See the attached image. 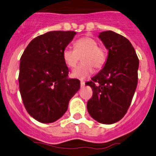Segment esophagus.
<instances>
[{
	"instance_id": "1",
	"label": "esophagus",
	"mask_w": 156,
	"mask_h": 156,
	"mask_svg": "<svg viewBox=\"0 0 156 156\" xmlns=\"http://www.w3.org/2000/svg\"><path fill=\"white\" fill-rule=\"evenodd\" d=\"M85 82L83 81H81V83H80V86H81V87H83L84 86H85Z\"/></svg>"
}]
</instances>
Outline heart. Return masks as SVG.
Here are the masks:
<instances>
[{"mask_svg":"<svg viewBox=\"0 0 156 156\" xmlns=\"http://www.w3.org/2000/svg\"><path fill=\"white\" fill-rule=\"evenodd\" d=\"M74 49L66 47L62 51L65 63L69 68H74L82 57L83 63L71 72V76L78 80H85L93 74L94 67L101 69L106 62L107 54L102 47L98 46L97 42L90 37H84L76 40Z\"/></svg>","mask_w":156,"mask_h":156,"instance_id":"heart-1","label":"heart"}]
</instances>
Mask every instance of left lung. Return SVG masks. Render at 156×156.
Wrapping results in <instances>:
<instances>
[{
  "label": "left lung",
  "instance_id": "1",
  "mask_svg": "<svg viewBox=\"0 0 156 156\" xmlns=\"http://www.w3.org/2000/svg\"><path fill=\"white\" fill-rule=\"evenodd\" d=\"M98 37L108 55L103 69L86 83L94 90L87 109L97 122L111 125L122 119L130 105L138 83L139 61L125 37L106 31Z\"/></svg>",
  "mask_w": 156,
  "mask_h": 156
}]
</instances>
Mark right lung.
<instances>
[{
    "label": "right lung",
    "mask_w": 156,
    "mask_h": 156,
    "mask_svg": "<svg viewBox=\"0 0 156 156\" xmlns=\"http://www.w3.org/2000/svg\"><path fill=\"white\" fill-rule=\"evenodd\" d=\"M76 33L52 31L37 37L20 58L19 87L23 102L31 117L52 123L67 111L80 82L69 77L62 51Z\"/></svg>",
    "instance_id": "add662e5"
}]
</instances>
